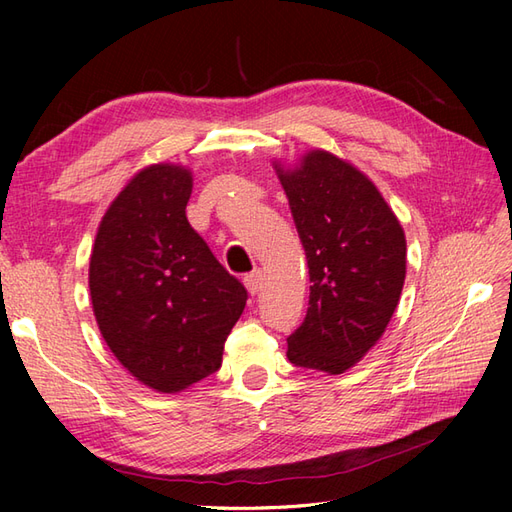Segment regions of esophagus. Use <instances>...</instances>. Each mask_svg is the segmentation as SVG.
Wrapping results in <instances>:
<instances>
[{
	"mask_svg": "<svg viewBox=\"0 0 512 512\" xmlns=\"http://www.w3.org/2000/svg\"><path fill=\"white\" fill-rule=\"evenodd\" d=\"M245 288H247V292L252 294H258V290L262 288V271H254V273H250V275H245Z\"/></svg>",
	"mask_w": 512,
	"mask_h": 512,
	"instance_id": "1",
	"label": "esophagus"
}]
</instances>
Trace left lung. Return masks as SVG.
Masks as SVG:
<instances>
[{
  "label": "left lung",
  "mask_w": 512,
  "mask_h": 512,
  "mask_svg": "<svg viewBox=\"0 0 512 512\" xmlns=\"http://www.w3.org/2000/svg\"><path fill=\"white\" fill-rule=\"evenodd\" d=\"M309 267V307L290 363L344 374L378 344L406 280V235L363 170L324 149L273 162Z\"/></svg>",
  "instance_id": "8db88e82"
}]
</instances>
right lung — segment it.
<instances>
[{"mask_svg":"<svg viewBox=\"0 0 512 512\" xmlns=\"http://www.w3.org/2000/svg\"><path fill=\"white\" fill-rule=\"evenodd\" d=\"M192 170L149 164L123 185L98 226L89 294L115 359L158 393L218 371L247 290L185 218Z\"/></svg>","mask_w":512,"mask_h":512,"instance_id":"right-lung-1","label":"right lung"}]
</instances>
